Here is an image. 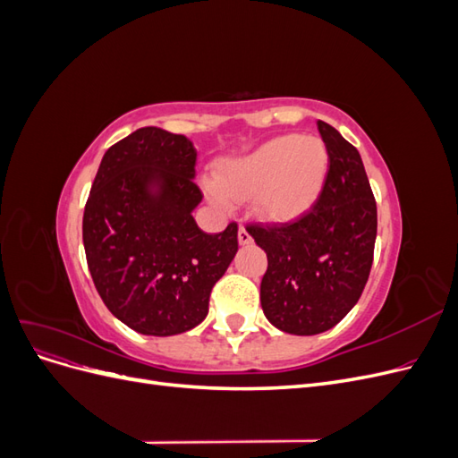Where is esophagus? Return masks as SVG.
Wrapping results in <instances>:
<instances>
[{"mask_svg":"<svg viewBox=\"0 0 458 458\" xmlns=\"http://www.w3.org/2000/svg\"><path fill=\"white\" fill-rule=\"evenodd\" d=\"M252 242V237H250V233H248L242 225L239 227V244H250Z\"/></svg>","mask_w":458,"mask_h":458,"instance_id":"34e87169","label":"esophagus"}]
</instances>
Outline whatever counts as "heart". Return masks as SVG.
Wrapping results in <instances>:
<instances>
[{
  "label": "heart",
  "instance_id": "obj_1",
  "mask_svg": "<svg viewBox=\"0 0 458 458\" xmlns=\"http://www.w3.org/2000/svg\"><path fill=\"white\" fill-rule=\"evenodd\" d=\"M328 168V152L321 140L281 135L254 152L224 162L219 175L204 177L208 199L219 208L234 206L254 195L259 217L284 224L301 216L317 200Z\"/></svg>",
  "mask_w": 458,
  "mask_h": 458
}]
</instances>
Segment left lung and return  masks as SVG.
I'll list each match as a JSON object with an SVG mask.
<instances>
[{
  "label": "left lung",
  "instance_id": "8db88e82",
  "mask_svg": "<svg viewBox=\"0 0 458 458\" xmlns=\"http://www.w3.org/2000/svg\"><path fill=\"white\" fill-rule=\"evenodd\" d=\"M328 172L318 200L293 224L248 225L267 254L259 286L267 321L296 336L338 325L361 298L377 241V202L359 150L317 122Z\"/></svg>",
  "mask_w": 458,
  "mask_h": 458
}]
</instances>
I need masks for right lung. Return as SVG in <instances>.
<instances>
[{
  "label": "right lung",
  "mask_w": 458,
  "mask_h": 458,
  "mask_svg": "<svg viewBox=\"0 0 458 458\" xmlns=\"http://www.w3.org/2000/svg\"><path fill=\"white\" fill-rule=\"evenodd\" d=\"M197 150L185 135L141 128L110 147L84 210V248L97 293L123 325L182 335L208 315L214 284L239 250V227L199 229Z\"/></svg>",
  "instance_id": "obj_1"
}]
</instances>
